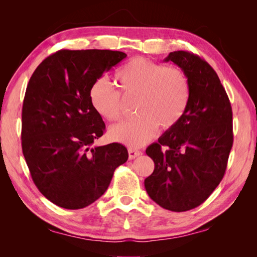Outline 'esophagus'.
Returning a JSON list of instances; mask_svg holds the SVG:
<instances>
[{
  "label": "esophagus",
  "instance_id": "obj_1",
  "mask_svg": "<svg viewBox=\"0 0 257 257\" xmlns=\"http://www.w3.org/2000/svg\"><path fill=\"white\" fill-rule=\"evenodd\" d=\"M143 153L142 151H138V150H135V149H128V158L130 160H133L137 157H141Z\"/></svg>",
  "mask_w": 257,
  "mask_h": 257
}]
</instances>
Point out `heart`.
<instances>
[{
  "instance_id": "heart-1",
  "label": "heart",
  "mask_w": 257,
  "mask_h": 257,
  "mask_svg": "<svg viewBox=\"0 0 257 257\" xmlns=\"http://www.w3.org/2000/svg\"><path fill=\"white\" fill-rule=\"evenodd\" d=\"M115 81L124 96H137L135 113L138 116L111 126L109 137L131 149L152 141L159 126L164 131L176 126L189 106L190 80L178 67L135 57L115 73ZM89 97L93 109L102 118L115 121L121 116L120 93L105 77L93 82Z\"/></svg>"
}]
</instances>
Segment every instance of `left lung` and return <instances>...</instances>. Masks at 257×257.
I'll return each mask as SVG.
<instances>
[{
  "label": "left lung",
  "instance_id": "obj_1",
  "mask_svg": "<svg viewBox=\"0 0 257 257\" xmlns=\"http://www.w3.org/2000/svg\"><path fill=\"white\" fill-rule=\"evenodd\" d=\"M169 61L188 76L191 97L177 125L147 148L154 170L145 188L162 208L182 212L203 204L223 179L232 147V111L206 61L188 51L170 52L164 59Z\"/></svg>",
  "mask_w": 257,
  "mask_h": 257
}]
</instances>
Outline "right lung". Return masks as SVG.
Instances as JSON below:
<instances>
[{"instance_id": "obj_1", "label": "right lung", "mask_w": 257, "mask_h": 257, "mask_svg": "<svg viewBox=\"0 0 257 257\" xmlns=\"http://www.w3.org/2000/svg\"><path fill=\"white\" fill-rule=\"evenodd\" d=\"M125 58L112 50H60L30 78L22 152L37 189L54 205L75 210L94 203L127 161L121 144L92 147L106 126L89 97L93 82Z\"/></svg>"}]
</instances>
